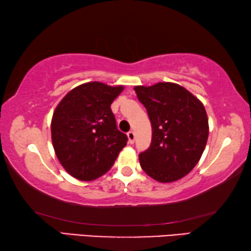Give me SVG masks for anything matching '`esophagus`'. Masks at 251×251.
<instances>
[{"label": "esophagus", "mask_w": 251, "mask_h": 251, "mask_svg": "<svg viewBox=\"0 0 251 251\" xmlns=\"http://www.w3.org/2000/svg\"><path fill=\"white\" fill-rule=\"evenodd\" d=\"M127 137H128L129 144H134V142H135V133L133 130H130V131H128V133H127Z\"/></svg>", "instance_id": "1"}]
</instances>
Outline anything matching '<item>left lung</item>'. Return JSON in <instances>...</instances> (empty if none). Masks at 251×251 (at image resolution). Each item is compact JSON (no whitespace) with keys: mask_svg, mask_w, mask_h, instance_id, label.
Returning <instances> with one entry per match:
<instances>
[{"mask_svg":"<svg viewBox=\"0 0 251 251\" xmlns=\"http://www.w3.org/2000/svg\"><path fill=\"white\" fill-rule=\"evenodd\" d=\"M151 124V143L139 154L148 176L159 182L180 179L192 172L205 150L209 126L197 97L175 83L135 86Z\"/></svg>","mask_w":251,"mask_h":251,"instance_id":"1","label":"left lung"}]
</instances>
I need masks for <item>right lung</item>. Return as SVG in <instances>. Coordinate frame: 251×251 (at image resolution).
Masks as SVG:
<instances>
[{
    "label": "right lung",
    "mask_w": 251,
    "mask_h": 251,
    "mask_svg": "<svg viewBox=\"0 0 251 251\" xmlns=\"http://www.w3.org/2000/svg\"><path fill=\"white\" fill-rule=\"evenodd\" d=\"M124 86L100 82L79 85L55 108L50 133L59 163L76 179L90 181L104 175L126 146L110 104Z\"/></svg>",
    "instance_id": "1"
}]
</instances>
